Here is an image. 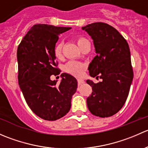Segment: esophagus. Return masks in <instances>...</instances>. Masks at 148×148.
<instances>
[{
    "label": "esophagus",
    "instance_id": "1",
    "mask_svg": "<svg viewBox=\"0 0 148 148\" xmlns=\"http://www.w3.org/2000/svg\"><path fill=\"white\" fill-rule=\"evenodd\" d=\"M77 82H78V85H81L84 83V80L83 79H77Z\"/></svg>",
    "mask_w": 148,
    "mask_h": 148
}]
</instances>
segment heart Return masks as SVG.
Returning a JSON list of instances; mask_svg holds the SVG:
<instances>
[{"label": "heart", "mask_w": 148, "mask_h": 148, "mask_svg": "<svg viewBox=\"0 0 148 148\" xmlns=\"http://www.w3.org/2000/svg\"><path fill=\"white\" fill-rule=\"evenodd\" d=\"M75 41L77 42V45L80 49H82L83 46L88 43L89 41L83 36H77L75 38ZM62 49H63V43L62 41H58L55 44L53 47V54L55 57L58 59H62ZM85 66L82 63L79 62H76V61H71L68 62L64 66V71L68 74H71L76 77H79L82 74L84 69Z\"/></svg>", "instance_id": "b5f03b06"}]
</instances>
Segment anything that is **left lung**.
<instances>
[{"label": "left lung", "instance_id": "left-lung-1", "mask_svg": "<svg viewBox=\"0 0 148 148\" xmlns=\"http://www.w3.org/2000/svg\"><path fill=\"white\" fill-rule=\"evenodd\" d=\"M93 39L97 55L89 66V75L102 82H86L92 87L86 99L90 112L99 117L114 115L121 110L128 97L133 79L130 51L118 31L102 22L82 27Z\"/></svg>", "mask_w": 148, "mask_h": 148}]
</instances>
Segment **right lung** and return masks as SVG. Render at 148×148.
Returning a JSON list of instances; mask_svg holds the SVG:
<instances>
[{"label":"right lung","instance_id":"obj_1","mask_svg":"<svg viewBox=\"0 0 148 148\" xmlns=\"http://www.w3.org/2000/svg\"><path fill=\"white\" fill-rule=\"evenodd\" d=\"M70 28L36 24L18 46L19 86L30 109L45 120L54 121L66 114L71 108L72 95L77 91V79L70 74H62L59 84L51 79L52 75L61 73L53 47L59 34Z\"/></svg>","mask_w":148,"mask_h":148}]
</instances>
